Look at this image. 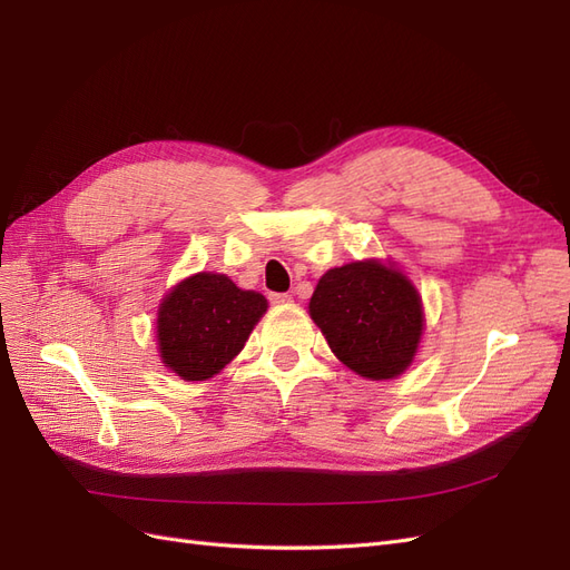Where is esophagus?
Returning a JSON list of instances; mask_svg holds the SVG:
<instances>
[{"label": "esophagus", "instance_id": "esophagus-1", "mask_svg": "<svg viewBox=\"0 0 570 570\" xmlns=\"http://www.w3.org/2000/svg\"><path fill=\"white\" fill-rule=\"evenodd\" d=\"M268 299H271V304H287V302H292V295L289 292H273Z\"/></svg>", "mask_w": 570, "mask_h": 570}]
</instances>
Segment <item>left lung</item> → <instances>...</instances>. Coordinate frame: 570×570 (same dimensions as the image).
Segmentation results:
<instances>
[{
	"instance_id": "obj_1",
	"label": "left lung",
	"mask_w": 570,
	"mask_h": 570,
	"mask_svg": "<svg viewBox=\"0 0 570 570\" xmlns=\"http://www.w3.org/2000/svg\"><path fill=\"white\" fill-rule=\"evenodd\" d=\"M308 314L342 364L371 381L400 375L423 331L419 292L402 273L377 262L327 271Z\"/></svg>"
}]
</instances>
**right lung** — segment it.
<instances>
[{
    "label": "right lung",
    "mask_w": 570,
    "mask_h": 570,
    "mask_svg": "<svg viewBox=\"0 0 570 570\" xmlns=\"http://www.w3.org/2000/svg\"><path fill=\"white\" fill-rule=\"evenodd\" d=\"M264 295L239 289L218 273H197L166 295L157 333L164 364L183 381H206L243 352Z\"/></svg>",
    "instance_id": "right-lung-1"
}]
</instances>
